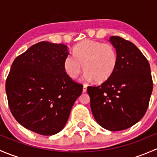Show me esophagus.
<instances>
[{"mask_svg":"<svg viewBox=\"0 0 157 157\" xmlns=\"http://www.w3.org/2000/svg\"><path fill=\"white\" fill-rule=\"evenodd\" d=\"M86 87H87V86H86V85H83V93H85L86 92Z\"/></svg>","mask_w":157,"mask_h":157,"instance_id":"1","label":"esophagus"}]
</instances>
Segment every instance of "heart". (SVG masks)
<instances>
[{
	"label": "heart",
	"mask_w": 157,
	"mask_h": 157,
	"mask_svg": "<svg viewBox=\"0 0 157 157\" xmlns=\"http://www.w3.org/2000/svg\"><path fill=\"white\" fill-rule=\"evenodd\" d=\"M74 55L67 56L64 62V71L72 79L77 78L83 68L86 80L102 83L116 70L118 55L115 48L109 44L83 41L74 48Z\"/></svg>",
	"instance_id": "1"
}]
</instances>
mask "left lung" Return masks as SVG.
Returning a JSON list of instances; mask_svg holds the SVG:
<instances>
[{
  "label": "left lung",
  "mask_w": 157,
  "mask_h": 157,
  "mask_svg": "<svg viewBox=\"0 0 157 157\" xmlns=\"http://www.w3.org/2000/svg\"><path fill=\"white\" fill-rule=\"evenodd\" d=\"M109 42L118 55L117 67L107 81L88 86L90 107L98 124L111 131L138 122L147 112L153 91L150 67L134 44L119 36Z\"/></svg>",
  "instance_id": "1"
}]
</instances>
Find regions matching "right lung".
I'll return each mask as SVG.
<instances>
[{
	"mask_svg": "<svg viewBox=\"0 0 157 157\" xmlns=\"http://www.w3.org/2000/svg\"><path fill=\"white\" fill-rule=\"evenodd\" d=\"M67 45L41 42L19 55L6 81L11 113L26 129L41 135L60 132L68 120L83 86L64 67Z\"/></svg>",
	"mask_w": 157,
	"mask_h": 157,
	"instance_id": "1",
	"label": "right lung"
}]
</instances>
